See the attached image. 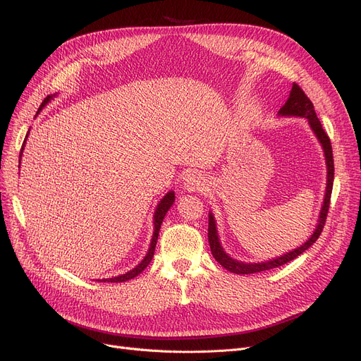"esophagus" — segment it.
Segmentation results:
<instances>
[{
  "instance_id": "obj_1",
  "label": "esophagus",
  "mask_w": 361,
  "mask_h": 361,
  "mask_svg": "<svg viewBox=\"0 0 361 361\" xmlns=\"http://www.w3.org/2000/svg\"><path fill=\"white\" fill-rule=\"evenodd\" d=\"M183 188L185 192H190V193L192 192H204L207 188V181L202 174L192 173L185 177Z\"/></svg>"
}]
</instances>
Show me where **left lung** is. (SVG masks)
<instances>
[{
  "mask_svg": "<svg viewBox=\"0 0 361 361\" xmlns=\"http://www.w3.org/2000/svg\"><path fill=\"white\" fill-rule=\"evenodd\" d=\"M279 117H301V118H307L310 128L313 130L314 136L317 137L319 143L322 145V149H324L325 154V161H326V190H325V197H324V204H322V209L319 214V219H317V225L313 231V234L310 235V238L301 244L300 247L282 255L279 257L275 259H269L267 262H257V263H245V262H240L237 259H233L231 256H228L225 253V250L222 249L219 237H218V230H216V222H215V216L212 215V212H209V228H207V240H209V245H211V252L212 256L215 257V260L224 267L226 271H230L233 274L237 275H249V274H256V272H262V271H269L278 267H282L291 260H294L295 257H298L302 252H306L310 245H313V243L319 238L322 230H324V225L328 216V211H329V202H331V195H332V185H334V155H332V146H331V140L328 137V135L325 133L324 127H322L316 112H314V106L312 104V101L307 98V94L302 92V89L297 85L293 83L290 97L279 111H278Z\"/></svg>",
  "mask_w": 361,
  "mask_h": 361,
  "instance_id": "left-lung-1",
  "label": "left lung"
}]
</instances>
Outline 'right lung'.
Segmentation results:
<instances>
[{
  "label": "right lung",
  "mask_w": 361,
  "mask_h": 361,
  "mask_svg": "<svg viewBox=\"0 0 361 361\" xmlns=\"http://www.w3.org/2000/svg\"><path fill=\"white\" fill-rule=\"evenodd\" d=\"M55 97V94H54ZM52 94H48V97L44 99V102L41 104V106H39V109H37V112H39L52 98ZM29 135V133H27ZM27 135H26V139H27ZM26 139H25V142H23V146H22V150H20V159H22V155H23V149H25V145H26ZM174 200H176V195H174V192L171 190V192H168L162 199H161V202L158 203V206H157V209H155V215H154V225H155V228H154V235H152V240H150V245H149V250H147V253H146V256L143 257V260L137 264L136 268H133L131 271H128V272H126V274H123V275H118V276H114V278H108V279H102L104 282L105 281H108V282H124V281H128V279H131V278H135V276H137L139 274H142L143 271H145V268L147 267V264L150 263V260H152V257H154V253H155V247H157V241H158V235H159V230H161V224H162V221H164V218H165V215H166V212L169 211V207L173 206V203H174ZM99 281V279H98Z\"/></svg>",
  "instance_id": "obj_1"
}]
</instances>
